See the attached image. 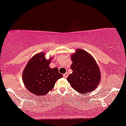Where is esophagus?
Instances as JSON below:
<instances>
[{
	"mask_svg": "<svg viewBox=\"0 0 126 126\" xmlns=\"http://www.w3.org/2000/svg\"><path fill=\"white\" fill-rule=\"evenodd\" d=\"M68 73H65L64 74H63V78H65L66 79L68 77Z\"/></svg>",
	"mask_w": 126,
	"mask_h": 126,
	"instance_id": "obj_1",
	"label": "esophagus"
}]
</instances>
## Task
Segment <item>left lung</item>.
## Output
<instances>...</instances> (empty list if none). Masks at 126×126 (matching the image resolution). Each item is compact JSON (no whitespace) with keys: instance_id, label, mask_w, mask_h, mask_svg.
<instances>
[{"instance_id":"obj_1","label":"left lung","mask_w":126,"mask_h":126,"mask_svg":"<svg viewBox=\"0 0 126 126\" xmlns=\"http://www.w3.org/2000/svg\"><path fill=\"white\" fill-rule=\"evenodd\" d=\"M73 73L67 77L74 90L86 94L94 91L101 80V72L96 61L89 53L77 49L71 55Z\"/></svg>"}]
</instances>
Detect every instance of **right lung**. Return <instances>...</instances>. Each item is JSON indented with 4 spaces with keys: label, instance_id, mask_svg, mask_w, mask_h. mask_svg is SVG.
Masks as SVG:
<instances>
[{
    "label": "right lung",
    "instance_id": "right-lung-1",
    "mask_svg": "<svg viewBox=\"0 0 126 126\" xmlns=\"http://www.w3.org/2000/svg\"><path fill=\"white\" fill-rule=\"evenodd\" d=\"M52 58L47 60L45 53L35 55L27 64L22 73L25 87L37 96L46 94L54 87L55 82L63 77L58 69L49 67Z\"/></svg>",
    "mask_w": 126,
    "mask_h": 126
}]
</instances>
